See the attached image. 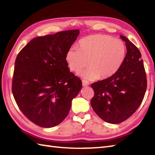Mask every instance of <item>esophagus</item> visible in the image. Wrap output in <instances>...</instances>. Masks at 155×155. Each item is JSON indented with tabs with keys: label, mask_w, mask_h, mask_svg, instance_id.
<instances>
[{
	"label": "esophagus",
	"mask_w": 155,
	"mask_h": 155,
	"mask_svg": "<svg viewBox=\"0 0 155 155\" xmlns=\"http://www.w3.org/2000/svg\"><path fill=\"white\" fill-rule=\"evenodd\" d=\"M82 82V86H87L89 85V82L87 81L83 80Z\"/></svg>",
	"instance_id": "1"
}]
</instances>
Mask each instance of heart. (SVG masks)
Returning a JSON list of instances; mask_svg holds the SVG:
<instances>
[{
    "instance_id": "1",
    "label": "heart",
    "mask_w": 155,
    "mask_h": 155,
    "mask_svg": "<svg viewBox=\"0 0 155 155\" xmlns=\"http://www.w3.org/2000/svg\"><path fill=\"white\" fill-rule=\"evenodd\" d=\"M126 53L124 43L120 40L104 35H93L81 39L78 48L71 47L65 54L69 69L78 73L86 65L89 67L79 73L88 81L111 77L120 68Z\"/></svg>"
}]
</instances>
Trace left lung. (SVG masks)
Wrapping results in <instances>:
<instances>
[{"mask_svg":"<svg viewBox=\"0 0 155 155\" xmlns=\"http://www.w3.org/2000/svg\"><path fill=\"white\" fill-rule=\"evenodd\" d=\"M120 37L127 50L120 68L111 77L91 85L94 91L92 107L102 120L110 124L124 121L136 111L147 86L141 52L126 37Z\"/></svg>","mask_w":155,"mask_h":155,"instance_id":"left-lung-1","label":"left lung"}]
</instances>
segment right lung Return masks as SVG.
<instances>
[{
  "instance_id": "right-lung-1",
  "label": "right lung",
  "mask_w": 155,
  "mask_h": 155,
  "mask_svg": "<svg viewBox=\"0 0 155 155\" xmlns=\"http://www.w3.org/2000/svg\"><path fill=\"white\" fill-rule=\"evenodd\" d=\"M79 33L69 30L35 38L15 59L14 97L23 114L39 126L60 124L82 88L81 80L70 72L65 60Z\"/></svg>"
}]
</instances>
